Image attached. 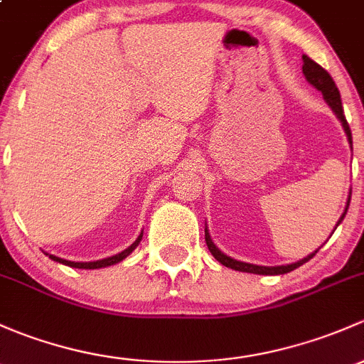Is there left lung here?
Segmentation results:
<instances>
[{
    "instance_id": "1",
    "label": "left lung",
    "mask_w": 364,
    "mask_h": 364,
    "mask_svg": "<svg viewBox=\"0 0 364 364\" xmlns=\"http://www.w3.org/2000/svg\"><path fill=\"white\" fill-rule=\"evenodd\" d=\"M303 75H305L306 80H309L310 84H312L314 87L317 89V91L322 92V96H324L326 103H328L329 107H331V110L335 112L336 117H338L340 122H342L343 129H346V134H347V140H349V144H350V147H352L350 127H349V122H347V119H346V114H343L342 100H340V91H338V87H336L335 80H333V78H331V75H329L328 71L322 68L321 65H317L316 61H312V59H310L309 55H303ZM349 203H350V196L347 198L346 210H343L342 217H340V220H338V223H336V226H338V224L343 220V217H346L347 208H349ZM335 230H336V228H335ZM205 242H207V247H208L210 252H212V256L215 257V259L219 261L220 264L228 266V268L237 269V272L256 273V275H284V273L293 272V269L298 268V266H301L303 263H306V261H309V259H312V257L317 254V250H316V252L309 254V256L303 257V259H299L298 263H293V264L259 266V264H250V263H243V261H237V259H233V257L226 256V254H224V252H220V250L217 249L215 245H213L212 238H210V235H208L207 230H205Z\"/></svg>"
}]
</instances>
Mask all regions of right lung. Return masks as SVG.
<instances>
[{"label": "right lung", "instance_id": "obj_1", "mask_svg": "<svg viewBox=\"0 0 364 364\" xmlns=\"http://www.w3.org/2000/svg\"><path fill=\"white\" fill-rule=\"evenodd\" d=\"M141 235H144V233H140V237H138L136 240H134V242L131 243V245L127 247L126 250H122V252L115 254V256L105 257V259H100V261H89V263H75V261H66V259H61V257L52 256V254H47V256L50 257L52 261H58V263H63V264H66V266H71V268H82V269L105 268V266H112V264H115V263H121L122 259H126V257L129 256V254L133 252V250L136 249V247H138V243H140V240H141Z\"/></svg>", "mask_w": 364, "mask_h": 364}]
</instances>
